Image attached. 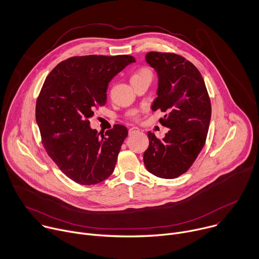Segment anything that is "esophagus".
I'll list each match as a JSON object with an SVG mask.
<instances>
[{
	"mask_svg": "<svg viewBox=\"0 0 259 259\" xmlns=\"http://www.w3.org/2000/svg\"><path fill=\"white\" fill-rule=\"evenodd\" d=\"M136 132H139V128L137 127H131L129 129V134H133V133H136Z\"/></svg>",
	"mask_w": 259,
	"mask_h": 259,
	"instance_id": "34e87169",
	"label": "esophagus"
}]
</instances>
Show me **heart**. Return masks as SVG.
<instances>
[{
	"label": "heart",
	"instance_id": "obj_1",
	"mask_svg": "<svg viewBox=\"0 0 259 259\" xmlns=\"http://www.w3.org/2000/svg\"><path fill=\"white\" fill-rule=\"evenodd\" d=\"M141 78H153V73H152V71L149 69V68H146V67H141V68H139L137 71H135L133 75H132V77H131V81L132 80H135V79H141ZM137 117H134V119H136Z\"/></svg>",
	"mask_w": 259,
	"mask_h": 259
}]
</instances>
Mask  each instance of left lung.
<instances>
[{
	"label": "left lung",
	"instance_id": "obj_1",
	"mask_svg": "<svg viewBox=\"0 0 259 259\" xmlns=\"http://www.w3.org/2000/svg\"><path fill=\"white\" fill-rule=\"evenodd\" d=\"M145 61L159 76L153 109L166 113L160 123L170 128L163 139L147 132L150 144L143 162L152 174L166 179L186 173L205 145L211 101L199 69L183 56L152 51Z\"/></svg>",
	"mask_w": 259,
	"mask_h": 259
}]
</instances>
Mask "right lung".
I'll return each instance as SVG.
<instances>
[{
    "label": "right lung",
    "mask_w": 259,
    "mask_h": 259,
    "mask_svg": "<svg viewBox=\"0 0 259 259\" xmlns=\"http://www.w3.org/2000/svg\"><path fill=\"white\" fill-rule=\"evenodd\" d=\"M131 62V55L69 57L51 70L36 98L35 120L44 149L79 184L99 183L115 170L127 128L116 124L99 136L89 119L105 105L110 80Z\"/></svg>",
    "instance_id": "add662e5"
}]
</instances>
